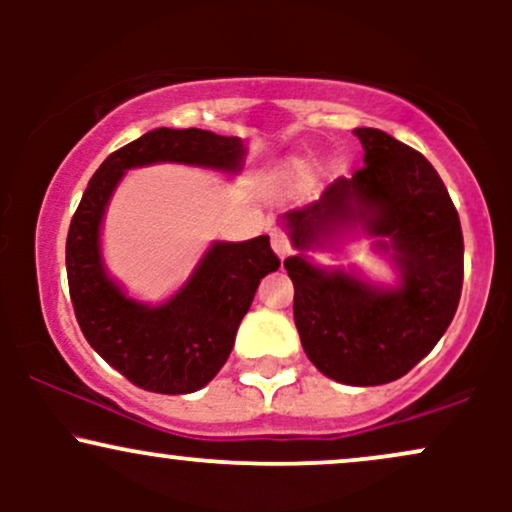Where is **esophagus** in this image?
<instances>
[{
    "mask_svg": "<svg viewBox=\"0 0 512 512\" xmlns=\"http://www.w3.org/2000/svg\"><path fill=\"white\" fill-rule=\"evenodd\" d=\"M272 248L276 255H279V260H286V257L291 255V245H289V238L284 236V233L274 231L272 233Z\"/></svg>",
    "mask_w": 512,
    "mask_h": 512,
    "instance_id": "esophagus-1",
    "label": "esophagus"
}]
</instances>
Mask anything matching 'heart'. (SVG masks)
I'll return each mask as SVG.
<instances>
[{"instance_id": "heart-1", "label": "heart", "mask_w": 512, "mask_h": 512, "mask_svg": "<svg viewBox=\"0 0 512 512\" xmlns=\"http://www.w3.org/2000/svg\"><path fill=\"white\" fill-rule=\"evenodd\" d=\"M305 175V166L301 161H293V163H289V168H286V178H291V180H301Z\"/></svg>"}]
</instances>
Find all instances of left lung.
I'll return each instance as SVG.
<instances>
[{
	"label": "left lung",
	"instance_id": "8db88e82",
	"mask_svg": "<svg viewBox=\"0 0 512 512\" xmlns=\"http://www.w3.org/2000/svg\"><path fill=\"white\" fill-rule=\"evenodd\" d=\"M363 166L334 180L317 202L279 216L296 250L284 260L293 320L305 356L337 383L370 387L407 375L443 337L462 293L460 216L436 168L419 151L373 127H356ZM351 235L398 274L380 285L354 268L317 265L310 251Z\"/></svg>",
	"mask_w": 512,
	"mask_h": 512
}]
</instances>
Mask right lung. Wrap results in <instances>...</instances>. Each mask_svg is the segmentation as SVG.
Here are the masks:
<instances>
[{"mask_svg": "<svg viewBox=\"0 0 512 512\" xmlns=\"http://www.w3.org/2000/svg\"><path fill=\"white\" fill-rule=\"evenodd\" d=\"M248 146L207 129H151L110 154L96 170L67 236V279L76 320L98 356L142 390L187 395L202 390L231 354L257 286L279 269L269 236L214 240L185 284L163 303L132 298L105 267V209L127 170L182 163L238 175Z\"/></svg>", "mask_w": 512, "mask_h": 512, "instance_id": "right-lung-1", "label": "right lung"}]
</instances>
